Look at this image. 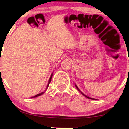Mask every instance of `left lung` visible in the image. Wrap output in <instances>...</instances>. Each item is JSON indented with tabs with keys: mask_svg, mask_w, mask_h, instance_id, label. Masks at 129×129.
I'll return each mask as SVG.
<instances>
[{
	"mask_svg": "<svg viewBox=\"0 0 129 129\" xmlns=\"http://www.w3.org/2000/svg\"><path fill=\"white\" fill-rule=\"evenodd\" d=\"M75 86H76V89H77V90H79V91H80V90H79V88H78V87H77V86L76 85V84H75ZM80 93H82V94L83 95V96H85V97H86V98H89V99H93V100H97V99H94V98H89V97H88V96H86V95H85V94H83V93L82 92H81V91H80Z\"/></svg>",
	"mask_w": 129,
	"mask_h": 129,
	"instance_id": "1",
	"label": "left lung"
}]
</instances>
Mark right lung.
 <instances>
[{
    "instance_id": "right-lung-1",
    "label": "right lung",
    "mask_w": 129,
    "mask_h": 129,
    "mask_svg": "<svg viewBox=\"0 0 129 129\" xmlns=\"http://www.w3.org/2000/svg\"><path fill=\"white\" fill-rule=\"evenodd\" d=\"M52 76H53V73L52 74V75H51L50 77V79H49V82H48V84H47V88H46V89H47V88H48V87H49V83H50V82H51V80H52ZM44 93H45V92H42V93H39V94H36V96H34L31 97V98H36V97H38V96H41V95L43 94Z\"/></svg>"
}]
</instances>
